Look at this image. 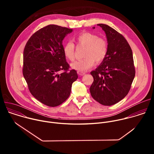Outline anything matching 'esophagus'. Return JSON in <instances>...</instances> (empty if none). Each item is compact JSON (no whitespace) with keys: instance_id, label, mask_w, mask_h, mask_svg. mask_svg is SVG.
Instances as JSON below:
<instances>
[{"instance_id":"34e87169","label":"esophagus","mask_w":154,"mask_h":154,"mask_svg":"<svg viewBox=\"0 0 154 154\" xmlns=\"http://www.w3.org/2000/svg\"><path fill=\"white\" fill-rule=\"evenodd\" d=\"M77 73H78V74H79L80 76H82V75H83L85 74V72H80V71H78Z\"/></svg>"}]
</instances>
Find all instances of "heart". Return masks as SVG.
I'll use <instances>...</instances> for the list:
<instances>
[{"label":"heart","mask_w":154,"mask_h":154,"mask_svg":"<svg viewBox=\"0 0 154 154\" xmlns=\"http://www.w3.org/2000/svg\"><path fill=\"white\" fill-rule=\"evenodd\" d=\"M75 41L79 45L86 46L84 57L71 64L72 69L80 72H85L94 66L96 61L100 63L106 58L108 53V44L106 41L99 38L98 35L83 32L75 38ZM63 52L68 60L73 61L75 58V45L68 41L63 46Z\"/></svg>","instance_id":"heart-1"}]
</instances>
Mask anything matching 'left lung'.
I'll list each match as a JSON object with an SVG mask.
<instances>
[{"mask_svg": "<svg viewBox=\"0 0 154 154\" xmlns=\"http://www.w3.org/2000/svg\"><path fill=\"white\" fill-rule=\"evenodd\" d=\"M105 32L108 53L105 60L90 73L93 98L103 105H114L128 94L135 75L132 51L125 38L106 24H99Z\"/></svg>", "mask_w": 154, "mask_h": 154, "instance_id": "1", "label": "left lung"}]
</instances>
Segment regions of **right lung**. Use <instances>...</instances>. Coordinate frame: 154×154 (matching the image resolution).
Wrapping results in <instances>:
<instances>
[{"label":"right lung","instance_id":"right-lung-1","mask_svg":"<svg viewBox=\"0 0 154 154\" xmlns=\"http://www.w3.org/2000/svg\"><path fill=\"white\" fill-rule=\"evenodd\" d=\"M72 29L49 25L36 32L24 51L23 73L31 94L42 103L57 106L66 100L78 75L63 52V40ZM63 72L61 74L58 72Z\"/></svg>","mask_w":154,"mask_h":154}]
</instances>
